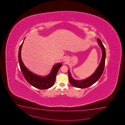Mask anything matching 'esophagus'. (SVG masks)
<instances>
[{"mask_svg":"<svg viewBox=\"0 0 125 125\" xmlns=\"http://www.w3.org/2000/svg\"><path fill=\"white\" fill-rule=\"evenodd\" d=\"M63 61L64 62H66L67 61V58L66 57H65L63 59Z\"/></svg>","mask_w":125,"mask_h":125,"instance_id":"34e87169","label":"esophagus"}]
</instances>
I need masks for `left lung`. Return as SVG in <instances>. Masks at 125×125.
Listing matches in <instances>:
<instances>
[{"label": "left lung", "mask_w": 125, "mask_h": 125, "mask_svg": "<svg viewBox=\"0 0 125 125\" xmlns=\"http://www.w3.org/2000/svg\"><path fill=\"white\" fill-rule=\"evenodd\" d=\"M97 42H98L99 46L102 50V58L101 61L98 67L94 72L93 74L91 75L90 77H88L85 80H75L72 77L71 73L68 70V76H69V82L73 86L76 88H87L91 86L96 83L101 77L104 71V67L105 65V61L106 57L105 49L104 45L102 43L101 40L99 38L97 39Z\"/></svg>", "instance_id": "8db88e82"}]
</instances>
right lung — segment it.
Returning a JSON list of instances; mask_svg holds the SVG:
<instances>
[{
	"label": "right lung",
	"mask_w": 125,
	"mask_h": 125,
	"mask_svg": "<svg viewBox=\"0 0 125 125\" xmlns=\"http://www.w3.org/2000/svg\"><path fill=\"white\" fill-rule=\"evenodd\" d=\"M24 39L20 46L18 53L19 65L24 77L29 84L38 89L43 90L52 87L55 82L57 72L60 67L62 66V64L58 63L54 65L50 73L46 76H40L33 74L27 68L21 59V48Z\"/></svg>",
	"instance_id": "right-lung-1"
}]
</instances>
